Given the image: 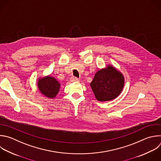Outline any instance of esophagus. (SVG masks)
Listing matches in <instances>:
<instances>
[{"label":"esophagus","instance_id":"1","mask_svg":"<svg viewBox=\"0 0 161 161\" xmlns=\"http://www.w3.org/2000/svg\"><path fill=\"white\" fill-rule=\"evenodd\" d=\"M71 81H79V79H78V78H76V77L73 76V77H71Z\"/></svg>","mask_w":161,"mask_h":161}]
</instances>
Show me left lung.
Here are the masks:
<instances>
[{
  "label": "left lung",
  "mask_w": 161,
  "mask_h": 161,
  "mask_svg": "<svg viewBox=\"0 0 161 161\" xmlns=\"http://www.w3.org/2000/svg\"><path fill=\"white\" fill-rule=\"evenodd\" d=\"M124 84L122 73L109 65L95 73L90 86L97 100L103 102L116 98L121 93Z\"/></svg>",
  "instance_id": "1"
}]
</instances>
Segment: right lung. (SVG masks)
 <instances>
[{
	"label": "right lung",
	"mask_w": 161,
	"mask_h": 161,
	"mask_svg": "<svg viewBox=\"0 0 161 161\" xmlns=\"http://www.w3.org/2000/svg\"><path fill=\"white\" fill-rule=\"evenodd\" d=\"M37 85L41 93L48 98H54L60 88V83L50 76L39 79Z\"/></svg>",
	"instance_id": "right-lung-1"
}]
</instances>
